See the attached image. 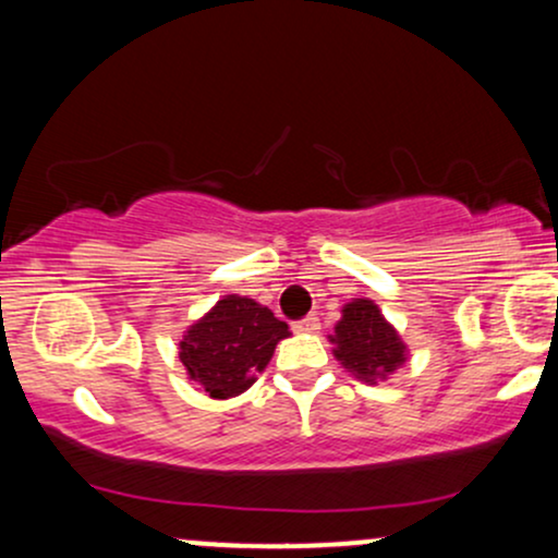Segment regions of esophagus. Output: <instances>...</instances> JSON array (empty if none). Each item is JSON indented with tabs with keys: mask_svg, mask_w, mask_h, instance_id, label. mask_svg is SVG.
I'll list each match as a JSON object with an SVG mask.
<instances>
[{
	"mask_svg": "<svg viewBox=\"0 0 558 558\" xmlns=\"http://www.w3.org/2000/svg\"><path fill=\"white\" fill-rule=\"evenodd\" d=\"M293 330H296V332H317L319 330V317L310 315V317L299 319V323H293Z\"/></svg>",
	"mask_w": 558,
	"mask_h": 558,
	"instance_id": "obj_1",
	"label": "esophagus"
}]
</instances>
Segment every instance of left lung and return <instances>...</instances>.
<instances>
[{
    "instance_id": "left-lung-1",
    "label": "left lung",
    "mask_w": 558,
    "mask_h": 558,
    "mask_svg": "<svg viewBox=\"0 0 558 558\" xmlns=\"http://www.w3.org/2000/svg\"><path fill=\"white\" fill-rule=\"evenodd\" d=\"M332 356L356 380L377 386L407 362L409 349L373 299H351L332 328Z\"/></svg>"
}]
</instances>
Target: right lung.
Here are the masks:
<instances>
[{"label":"right lung","instance_id":"add662e5","mask_svg":"<svg viewBox=\"0 0 558 558\" xmlns=\"http://www.w3.org/2000/svg\"><path fill=\"white\" fill-rule=\"evenodd\" d=\"M288 336V325L265 304L228 293L185 328L178 356L189 380L222 401L252 388Z\"/></svg>","mask_w":558,"mask_h":558}]
</instances>
